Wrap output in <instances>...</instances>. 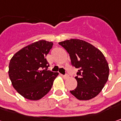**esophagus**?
Here are the masks:
<instances>
[{
    "label": "esophagus",
    "mask_w": 121,
    "mask_h": 121,
    "mask_svg": "<svg viewBox=\"0 0 121 121\" xmlns=\"http://www.w3.org/2000/svg\"><path fill=\"white\" fill-rule=\"evenodd\" d=\"M61 76H63V78H65V79H66V78H68V74H64V75L61 74Z\"/></svg>",
    "instance_id": "obj_1"
}]
</instances>
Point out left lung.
Segmentation results:
<instances>
[{
    "instance_id": "8db88e82",
    "label": "left lung",
    "mask_w": 121,
    "mask_h": 121,
    "mask_svg": "<svg viewBox=\"0 0 121 121\" xmlns=\"http://www.w3.org/2000/svg\"><path fill=\"white\" fill-rule=\"evenodd\" d=\"M68 53L72 65L78 69L77 87L70 93L79 100H89L101 92L108 79L109 67L103 53L91 44L79 39L59 43Z\"/></svg>"
}]
</instances>
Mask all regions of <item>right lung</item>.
Masks as SVG:
<instances>
[{"mask_svg": "<svg viewBox=\"0 0 121 121\" xmlns=\"http://www.w3.org/2000/svg\"><path fill=\"white\" fill-rule=\"evenodd\" d=\"M53 43L40 40L22 48L12 57L9 76L14 89L30 100H39L48 93L58 72L47 70L45 57Z\"/></svg>", "mask_w": 121, "mask_h": 121, "instance_id": "1", "label": "right lung"}]
</instances>
